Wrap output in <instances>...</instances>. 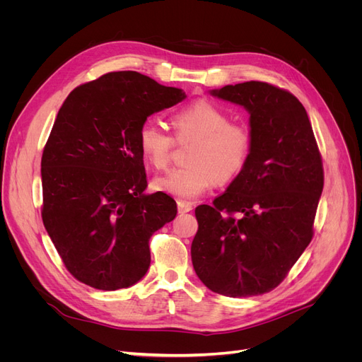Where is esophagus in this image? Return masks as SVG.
I'll list each match as a JSON object with an SVG mask.
<instances>
[{
	"mask_svg": "<svg viewBox=\"0 0 362 362\" xmlns=\"http://www.w3.org/2000/svg\"><path fill=\"white\" fill-rule=\"evenodd\" d=\"M192 206H194V204H192V202H189V201H182V199H179V201H177L179 213H189V211L192 210Z\"/></svg>",
	"mask_w": 362,
	"mask_h": 362,
	"instance_id": "obj_1",
	"label": "esophagus"
}]
</instances>
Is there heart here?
<instances>
[{
	"label": "heart",
	"instance_id": "heart-1",
	"mask_svg": "<svg viewBox=\"0 0 362 362\" xmlns=\"http://www.w3.org/2000/svg\"><path fill=\"white\" fill-rule=\"evenodd\" d=\"M177 142L195 141L189 151V165L168 171L154 180L157 189L176 198L192 199L224 182L243 168L251 151L250 130L230 123L223 108L210 100H198L176 110L170 117ZM138 146L144 158L158 170L168 167L175 139L151 122L138 132Z\"/></svg>",
	"mask_w": 362,
	"mask_h": 362
}]
</instances>
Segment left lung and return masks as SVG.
<instances>
[{"label": "left lung", "mask_w": 362, "mask_h": 362, "mask_svg": "<svg viewBox=\"0 0 362 362\" xmlns=\"http://www.w3.org/2000/svg\"><path fill=\"white\" fill-rule=\"evenodd\" d=\"M210 93L248 111L251 151L214 205L195 208L192 264L216 293L262 295L311 242L325 185L321 157L308 114L292 93L255 81Z\"/></svg>", "instance_id": "8db88e82"}]
</instances>
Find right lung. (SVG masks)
<instances>
[{"mask_svg":"<svg viewBox=\"0 0 362 362\" xmlns=\"http://www.w3.org/2000/svg\"><path fill=\"white\" fill-rule=\"evenodd\" d=\"M186 98L138 71H112L73 89L41 161L42 221L67 270L100 291L126 289L148 272L152 233L176 201L145 194L139 127Z\"/></svg>","mask_w":362,"mask_h":362,"instance_id":"right-lung-1","label":"right lung"}]
</instances>
